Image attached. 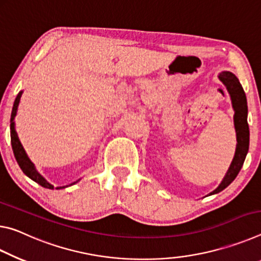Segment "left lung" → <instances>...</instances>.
Here are the masks:
<instances>
[{
  "label": "left lung",
  "mask_w": 261,
  "mask_h": 261,
  "mask_svg": "<svg viewBox=\"0 0 261 261\" xmlns=\"http://www.w3.org/2000/svg\"><path fill=\"white\" fill-rule=\"evenodd\" d=\"M219 80L227 88V91L231 99V105L234 111L233 114V125L236 130V151H234L233 160L230 164L229 169L225 173L224 178L216 189L211 192L208 195H213L220 193L225 187L231 184L234 178L237 177L239 171H241L243 164H244L245 157L249 151L250 144V130L249 123H247V101L245 92L243 90L242 84L239 83L236 75L230 71H222L219 74Z\"/></svg>",
  "instance_id": "8db88e82"
}]
</instances>
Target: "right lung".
Here are the masks:
<instances>
[{
    "mask_svg": "<svg viewBox=\"0 0 261 261\" xmlns=\"http://www.w3.org/2000/svg\"><path fill=\"white\" fill-rule=\"evenodd\" d=\"M22 93H23V91H19L18 95H17L16 99L14 101V106H12V111H11L10 136H11L12 150H14V155L16 157V161H17V163H18L19 168L22 169L23 172L27 174V176L30 179H32L33 181L39 184L40 186L45 187V189L54 190V186L52 185V184H49L44 177L41 176L39 172H38L36 166H34V164L31 162V160L29 159V156L27 155V152H25L22 143H20V141L18 139V135H17V132L15 129V117L17 114V110H18V105H19V101H20V97H22ZM77 181H80V179H79V180H76L72 184H70V185H74V184H76ZM65 187H68V185L67 186H60V187H57V189L60 190V189H65Z\"/></svg>",
    "mask_w": 261,
    "mask_h": 261,
    "instance_id": "add662e5",
    "label": "right lung"
}]
</instances>
